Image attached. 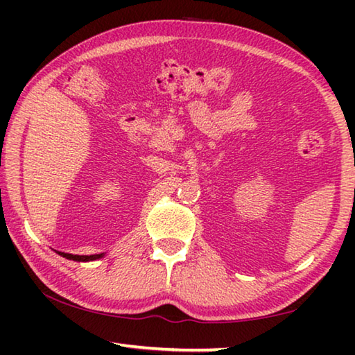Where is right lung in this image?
Returning <instances> with one entry per match:
<instances>
[{
  "label": "right lung",
  "mask_w": 355,
  "mask_h": 355,
  "mask_svg": "<svg viewBox=\"0 0 355 355\" xmlns=\"http://www.w3.org/2000/svg\"><path fill=\"white\" fill-rule=\"evenodd\" d=\"M58 252V250H56ZM59 255H62L67 260H73V261H92V260H98V258H103L105 254H95V255H71V254H65V252H58Z\"/></svg>",
  "instance_id": "right-lung-1"
}]
</instances>
